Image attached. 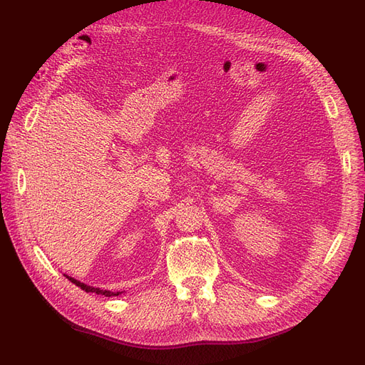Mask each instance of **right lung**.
Instances as JSON below:
<instances>
[{"label":"right lung","mask_w":365,"mask_h":365,"mask_svg":"<svg viewBox=\"0 0 365 365\" xmlns=\"http://www.w3.org/2000/svg\"><path fill=\"white\" fill-rule=\"evenodd\" d=\"M65 277H67L76 286H79V288L83 289L85 292H94V294H101V295H105V297H114V295H120L121 294V292H113V291H103L101 288H93V286H88V284H85V283H82L79 280H76L73 277H68V275H65Z\"/></svg>","instance_id":"right-lung-1"}]
</instances>
